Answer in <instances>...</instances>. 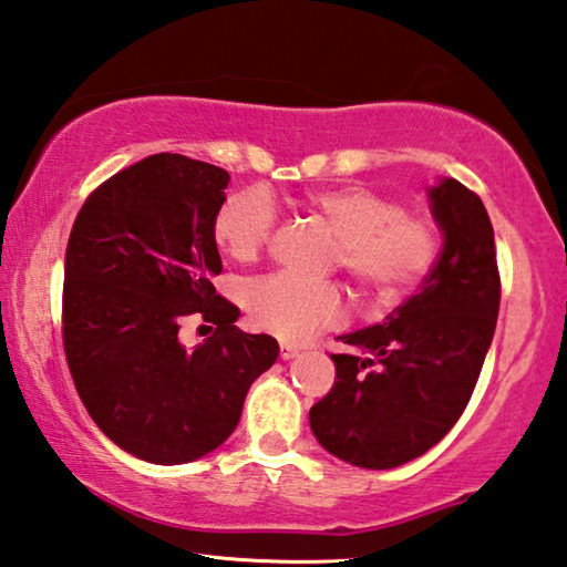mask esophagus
Returning a JSON list of instances; mask_svg holds the SVG:
<instances>
[{
	"instance_id": "1",
	"label": "esophagus",
	"mask_w": 567,
	"mask_h": 567,
	"mask_svg": "<svg viewBox=\"0 0 567 567\" xmlns=\"http://www.w3.org/2000/svg\"><path fill=\"white\" fill-rule=\"evenodd\" d=\"M299 346H293V343H281V351H278V355H281L284 361H291V359H296V355H299Z\"/></svg>"
}]
</instances>
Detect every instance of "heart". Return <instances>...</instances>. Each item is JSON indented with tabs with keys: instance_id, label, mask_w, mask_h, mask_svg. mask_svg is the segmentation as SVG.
<instances>
[{
	"instance_id": "obj_1",
	"label": "heart",
	"mask_w": 567,
	"mask_h": 567,
	"mask_svg": "<svg viewBox=\"0 0 567 567\" xmlns=\"http://www.w3.org/2000/svg\"><path fill=\"white\" fill-rule=\"evenodd\" d=\"M303 208L339 238L333 264L343 268L355 291L383 303L411 293L439 258L441 236L431 218L403 212L395 198L375 188H321L303 198ZM276 224L271 198L246 188L216 208L214 241L234 261H256L274 238ZM246 311L256 329L284 341H303L339 326L346 301L336 284L271 274L248 286Z\"/></svg>"
}]
</instances>
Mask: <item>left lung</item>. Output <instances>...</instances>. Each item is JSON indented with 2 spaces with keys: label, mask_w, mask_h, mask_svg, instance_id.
I'll return each mask as SVG.
<instances>
[{
  "label": "left lung",
  "mask_w": 567,
  "mask_h": 567,
  "mask_svg": "<svg viewBox=\"0 0 567 567\" xmlns=\"http://www.w3.org/2000/svg\"><path fill=\"white\" fill-rule=\"evenodd\" d=\"M443 251L421 291L371 329L341 336L333 389L309 413L326 451L385 471L419 458L468 405L501 309L495 236L478 194L455 178L429 192Z\"/></svg>",
  "instance_id": "obj_1"
}]
</instances>
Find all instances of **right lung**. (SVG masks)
<instances>
[{
    "label": "right lung",
    "instance_id": "right-lung-1",
    "mask_svg": "<svg viewBox=\"0 0 567 567\" xmlns=\"http://www.w3.org/2000/svg\"><path fill=\"white\" fill-rule=\"evenodd\" d=\"M228 172L154 154L86 196L66 244L62 339L79 399L109 441L136 458L178 465L234 433L251 383L278 359L266 333L236 329L218 296L214 216ZM217 331L177 341L186 315Z\"/></svg>",
    "mask_w": 567,
    "mask_h": 567
}]
</instances>
